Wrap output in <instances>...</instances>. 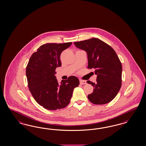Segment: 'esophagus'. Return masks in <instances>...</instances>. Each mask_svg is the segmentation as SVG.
<instances>
[{
  "label": "esophagus",
  "mask_w": 146,
  "mask_h": 146,
  "mask_svg": "<svg viewBox=\"0 0 146 146\" xmlns=\"http://www.w3.org/2000/svg\"><path fill=\"white\" fill-rule=\"evenodd\" d=\"M80 84H87V82H86V81H84V80H80Z\"/></svg>",
  "instance_id": "obj_1"
}]
</instances>
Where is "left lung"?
Here are the masks:
<instances>
[{"instance_id": "left-lung-1", "label": "left lung", "mask_w": 146, "mask_h": 146, "mask_svg": "<svg viewBox=\"0 0 146 146\" xmlns=\"http://www.w3.org/2000/svg\"><path fill=\"white\" fill-rule=\"evenodd\" d=\"M78 49L87 54L88 68H93L97 75L96 82H87L94 87L88 95L94 104H105L112 101L121 86L122 65L115 50L110 45L96 38L74 42Z\"/></svg>"}]
</instances>
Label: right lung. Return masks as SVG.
<instances>
[{
  "label": "right lung",
  "instance_id": "1",
  "mask_svg": "<svg viewBox=\"0 0 146 146\" xmlns=\"http://www.w3.org/2000/svg\"><path fill=\"white\" fill-rule=\"evenodd\" d=\"M71 44H43L31 55L27 66L29 89L36 102L47 110H56L67 106L74 89L79 85L75 76L62 80L60 84L55 76L56 68L62 66L61 53Z\"/></svg>",
  "mask_w": 146,
  "mask_h": 146
}]
</instances>
